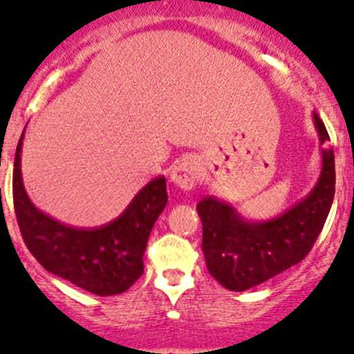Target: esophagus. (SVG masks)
Listing matches in <instances>:
<instances>
[{
  "label": "esophagus",
  "instance_id": "1",
  "mask_svg": "<svg viewBox=\"0 0 354 354\" xmlns=\"http://www.w3.org/2000/svg\"><path fill=\"white\" fill-rule=\"evenodd\" d=\"M197 178H199V166H197L196 158L192 157L181 158L176 166H174L173 173H171V180L181 190H190V188H194Z\"/></svg>",
  "mask_w": 354,
  "mask_h": 354
}]
</instances>
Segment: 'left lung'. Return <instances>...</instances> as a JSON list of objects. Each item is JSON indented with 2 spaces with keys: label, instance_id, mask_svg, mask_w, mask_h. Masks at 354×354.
Listing matches in <instances>:
<instances>
[{
  "label": "left lung",
  "instance_id": "1",
  "mask_svg": "<svg viewBox=\"0 0 354 354\" xmlns=\"http://www.w3.org/2000/svg\"><path fill=\"white\" fill-rule=\"evenodd\" d=\"M319 143L330 140L325 124L313 113ZM322 174L306 199L269 222H248L230 204L204 197L197 204L203 222L207 270L222 286L244 292L302 262L318 239L335 194L333 148H322Z\"/></svg>",
  "mask_w": 354,
  "mask_h": 354
}]
</instances>
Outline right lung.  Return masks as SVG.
<instances>
[{"label": "right lung", "mask_w": 354, "mask_h": 354, "mask_svg": "<svg viewBox=\"0 0 354 354\" xmlns=\"http://www.w3.org/2000/svg\"><path fill=\"white\" fill-rule=\"evenodd\" d=\"M22 132L13 162V207L22 239L48 272L94 295H118L143 274V253L167 204L166 178L145 185L124 213L97 229H77L41 213L29 201L21 174Z\"/></svg>", "instance_id": "obj_1"}]
</instances>
